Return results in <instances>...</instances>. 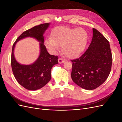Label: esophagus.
I'll return each mask as SVG.
<instances>
[{
  "label": "esophagus",
  "instance_id": "esophagus-1",
  "mask_svg": "<svg viewBox=\"0 0 122 122\" xmlns=\"http://www.w3.org/2000/svg\"><path fill=\"white\" fill-rule=\"evenodd\" d=\"M58 63L59 64H62V63H64V62L66 61L65 60H63V59L61 58H59L58 60Z\"/></svg>",
  "mask_w": 122,
  "mask_h": 122
}]
</instances>
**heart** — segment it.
<instances>
[{
	"mask_svg": "<svg viewBox=\"0 0 122 122\" xmlns=\"http://www.w3.org/2000/svg\"><path fill=\"white\" fill-rule=\"evenodd\" d=\"M87 32L81 28H70L65 26L53 29L51 37L45 41L47 49L55 52L62 46V52L70 58L78 57L84 51L88 42Z\"/></svg>",
	"mask_w": 122,
	"mask_h": 122,
	"instance_id": "obj_1",
	"label": "heart"
}]
</instances>
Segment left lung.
<instances>
[{"label": "left lung", "mask_w": 122, "mask_h": 122, "mask_svg": "<svg viewBox=\"0 0 122 122\" xmlns=\"http://www.w3.org/2000/svg\"><path fill=\"white\" fill-rule=\"evenodd\" d=\"M112 61L109 42L93 28V38L88 49L79 58L72 61V79L85 90H94L108 78Z\"/></svg>", "instance_id": "left-lung-1"}]
</instances>
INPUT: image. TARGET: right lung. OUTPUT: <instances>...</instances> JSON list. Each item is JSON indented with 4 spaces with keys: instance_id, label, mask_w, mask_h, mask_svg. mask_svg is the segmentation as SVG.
Listing matches in <instances>:
<instances>
[{
    "instance_id": "obj_1",
    "label": "right lung",
    "mask_w": 122,
    "mask_h": 122,
    "mask_svg": "<svg viewBox=\"0 0 122 122\" xmlns=\"http://www.w3.org/2000/svg\"><path fill=\"white\" fill-rule=\"evenodd\" d=\"M50 23L41 24L23 32L17 38L12 48L11 66L14 75L21 86L26 89L36 91L40 89L51 79V71L53 66L58 64V56L50 55L44 45V36ZM26 37L34 38L40 43V54L37 60L29 65L18 63L14 55V49L16 43Z\"/></svg>"
}]
</instances>
